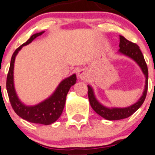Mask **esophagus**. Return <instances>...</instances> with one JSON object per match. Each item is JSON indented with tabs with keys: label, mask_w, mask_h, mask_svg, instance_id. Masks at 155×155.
Segmentation results:
<instances>
[{
	"label": "esophagus",
	"mask_w": 155,
	"mask_h": 155,
	"mask_svg": "<svg viewBox=\"0 0 155 155\" xmlns=\"http://www.w3.org/2000/svg\"><path fill=\"white\" fill-rule=\"evenodd\" d=\"M78 78L81 80H84L87 77V71L84 70V69H80V70L78 71Z\"/></svg>",
	"instance_id": "1"
}]
</instances>
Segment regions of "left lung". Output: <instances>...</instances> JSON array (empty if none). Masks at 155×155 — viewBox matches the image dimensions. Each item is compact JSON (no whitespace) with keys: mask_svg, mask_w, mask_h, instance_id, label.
Returning a JSON list of instances; mask_svg holds the SVG:
<instances>
[{"mask_svg":"<svg viewBox=\"0 0 155 155\" xmlns=\"http://www.w3.org/2000/svg\"><path fill=\"white\" fill-rule=\"evenodd\" d=\"M119 52L132 58L141 68L143 74L145 76V90L143 91L142 96L133 105L129 106L128 107H125V108H116V107L108 108V107L103 106L101 103H99V101H97L95 96H94V90L92 89V87L90 85H87L88 98H89L90 104H91V107L97 114H99L103 118L107 119V120H119V119H126V118L132 116L142 105V104L145 100V97H146L147 91H148V67H147L145 58H144V56H143L142 53H141L138 45L137 44L127 40L123 36H119Z\"/></svg>","mask_w":155,"mask_h":155,"instance_id":"left-lung-1","label":"left lung"}]
</instances>
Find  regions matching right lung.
I'll return each mask as SVG.
<instances>
[{
  "instance_id": "add662e5",
  "label": "right lung",
  "mask_w": 155,
  "mask_h": 155,
  "mask_svg": "<svg viewBox=\"0 0 155 155\" xmlns=\"http://www.w3.org/2000/svg\"><path fill=\"white\" fill-rule=\"evenodd\" d=\"M44 32H38L32 35L25 43L17 48L14 52L10 61V68L7 77V91L9 100L14 112L20 117L32 123L50 125L54 123L61 115L64 107L66 96L71 87L76 83V74H74L63 80L57 87L52 95L42 102L35 106H26L19 100L15 91L14 84V66L17 53L24 45H28L33 39L41 36Z\"/></svg>"
}]
</instances>
